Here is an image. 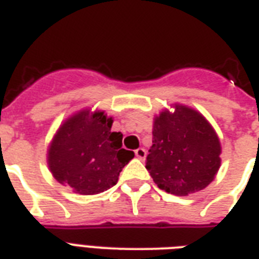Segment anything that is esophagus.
Instances as JSON below:
<instances>
[{
  "label": "esophagus",
  "mask_w": 259,
  "mask_h": 259,
  "mask_svg": "<svg viewBox=\"0 0 259 259\" xmlns=\"http://www.w3.org/2000/svg\"><path fill=\"white\" fill-rule=\"evenodd\" d=\"M134 153H136L137 158H140V160H144V158L146 157V150L144 149V148H138Z\"/></svg>",
  "instance_id": "34e87169"
}]
</instances>
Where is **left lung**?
<instances>
[{"instance_id":"left-lung-1","label":"left lung","mask_w":259,"mask_h":259,"mask_svg":"<svg viewBox=\"0 0 259 259\" xmlns=\"http://www.w3.org/2000/svg\"><path fill=\"white\" fill-rule=\"evenodd\" d=\"M146 169L157 187L176 196L204 189L221 166V142L200 113L175 105L154 118Z\"/></svg>"}]
</instances>
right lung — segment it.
<instances>
[{
	"label": "right lung",
	"mask_w": 259,
	"mask_h": 259,
	"mask_svg": "<svg viewBox=\"0 0 259 259\" xmlns=\"http://www.w3.org/2000/svg\"><path fill=\"white\" fill-rule=\"evenodd\" d=\"M113 118L82 110L68 118L48 149V166L56 180L80 195H95L117 184L122 168L134 157L122 149V133L111 132Z\"/></svg>",
	"instance_id": "right-lung-1"
}]
</instances>
